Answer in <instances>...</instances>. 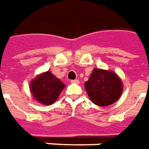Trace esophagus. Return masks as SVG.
I'll return each mask as SVG.
<instances>
[{
  "instance_id": "esophagus-1",
  "label": "esophagus",
  "mask_w": 149,
  "mask_h": 149,
  "mask_svg": "<svg viewBox=\"0 0 149 149\" xmlns=\"http://www.w3.org/2000/svg\"><path fill=\"white\" fill-rule=\"evenodd\" d=\"M72 83H79V79H74L70 81Z\"/></svg>"
}]
</instances>
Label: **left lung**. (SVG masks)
Here are the masks:
<instances>
[{"label":"left lung","mask_w":149,"mask_h":149,"mask_svg":"<svg viewBox=\"0 0 149 149\" xmlns=\"http://www.w3.org/2000/svg\"><path fill=\"white\" fill-rule=\"evenodd\" d=\"M86 93L91 102L98 106L106 107L116 102L122 93V83L113 71L94 69L85 83Z\"/></svg>","instance_id":"8db88e82"}]
</instances>
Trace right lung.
Returning <instances> with one entry per match:
<instances>
[{
    "mask_svg": "<svg viewBox=\"0 0 149 149\" xmlns=\"http://www.w3.org/2000/svg\"><path fill=\"white\" fill-rule=\"evenodd\" d=\"M65 84L58 78L47 71L36 77L30 83V91L38 102L49 105L55 102Z\"/></svg>",
    "mask_w": 149,
    "mask_h": 149,
    "instance_id": "add662e5",
    "label": "right lung"
}]
</instances>
